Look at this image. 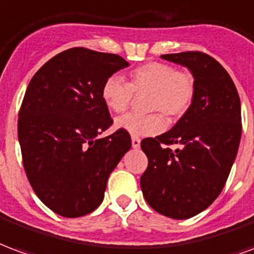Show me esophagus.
<instances>
[{
	"mask_svg": "<svg viewBox=\"0 0 254 254\" xmlns=\"http://www.w3.org/2000/svg\"><path fill=\"white\" fill-rule=\"evenodd\" d=\"M131 145H132V147H134V149H139L140 147L139 138H132V139H131Z\"/></svg>",
	"mask_w": 254,
	"mask_h": 254,
	"instance_id": "obj_1",
	"label": "esophagus"
}]
</instances>
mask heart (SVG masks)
<instances>
[{"label":"heart","mask_w":254,"mask_h":254,"mask_svg":"<svg viewBox=\"0 0 254 254\" xmlns=\"http://www.w3.org/2000/svg\"><path fill=\"white\" fill-rule=\"evenodd\" d=\"M147 93L145 108L147 112H158L146 116L128 114L115 122L116 128L134 138L160 134L165 128L164 115L168 120L181 118L190 109L195 81L186 71H177L172 64L150 62L134 68L129 73L128 82L116 75L109 77L101 88V97L105 105L115 114H122L132 101L134 94Z\"/></svg>","instance_id":"b5f03b06"}]
</instances>
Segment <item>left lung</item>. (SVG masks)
<instances>
[{
    "mask_svg": "<svg viewBox=\"0 0 254 254\" xmlns=\"http://www.w3.org/2000/svg\"><path fill=\"white\" fill-rule=\"evenodd\" d=\"M161 58L190 70L195 94L173 128L140 142L149 160L140 188L157 212L188 219L212 204L225 187L241 140V103L229 73L210 55L188 51Z\"/></svg>",
    "mask_w": 254,
    "mask_h": 254,
    "instance_id": "8db88e82",
    "label": "left lung"
}]
</instances>
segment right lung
Wrapping results in <instances>:
<instances>
[{"instance_id":"right-lung-1","label":"right lung","mask_w":254,"mask_h":254,"mask_svg":"<svg viewBox=\"0 0 254 254\" xmlns=\"http://www.w3.org/2000/svg\"><path fill=\"white\" fill-rule=\"evenodd\" d=\"M128 66L115 54L70 49L29 82L17 123L24 169L39 199L58 215L78 218L96 210L111 172L131 147L122 129L99 138L112 125L101 88Z\"/></svg>"}]
</instances>
